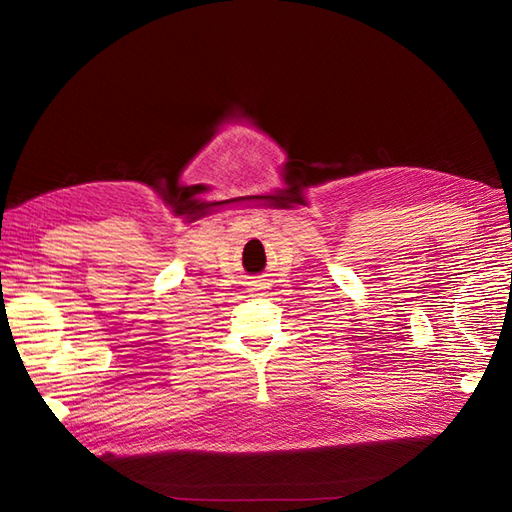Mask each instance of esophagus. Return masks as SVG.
I'll list each match as a JSON object with an SVG mask.
<instances>
[{"label": "esophagus", "mask_w": 512, "mask_h": 512, "mask_svg": "<svg viewBox=\"0 0 512 512\" xmlns=\"http://www.w3.org/2000/svg\"><path fill=\"white\" fill-rule=\"evenodd\" d=\"M262 290H267V284H265V282L258 280V282H252V284H250V292H252V294L262 292Z\"/></svg>", "instance_id": "34e87169"}]
</instances>
